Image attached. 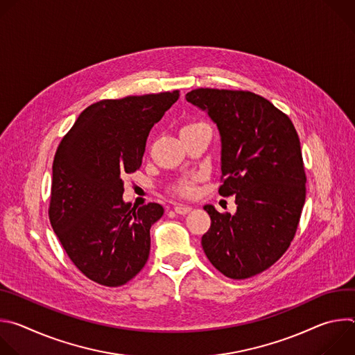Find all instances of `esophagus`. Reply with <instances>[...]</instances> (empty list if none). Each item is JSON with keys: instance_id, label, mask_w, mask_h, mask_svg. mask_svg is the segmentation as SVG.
I'll return each instance as SVG.
<instances>
[{"instance_id": "1", "label": "esophagus", "mask_w": 355, "mask_h": 355, "mask_svg": "<svg viewBox=\"0 0 355 355\" xmlns=\"http://www.w3.org/2000/svg\"><path fill=\"white\" fill-rule=\"evenodd\" d=\"M192 208L191 207H185V205H177L174 207V212L178 215H187L188 212H191Z\"/></svg>"}]
</instances>
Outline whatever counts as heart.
Returning a JSON list of instances; mask_svg holds the SVG:
<instances>
[{
	"mask_svg": "<svg viewBox=\"0 0 355 355\" xmlns=\"http://www.w3.org/2000/svg\"><path fill=\"white\" fill-rule=\"evenodd\" d=\"M181 193L182 195H192L193 193V188L189 184H185L184 187H181Z\"/></svg>",
	"mask_w": 355,
	"mask_h": 355,
	"instance_id": "b5f03b06",
	"label": "heart"
}]
</instances>
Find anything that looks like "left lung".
I'll use <instances>...</instances> for the list:
<instances>
[{"label": "left lung", "mask_w": 355, "mask_h": 355, "mask_svg": "<svg viewBox=\"0 0 355 355\" xmlns=\"http://www.w3.org/2000/svg\"><path fill=\"white\" fill-rule=\"evenodd\" d=\"M208 114L220 136L219 188L234 195L233 215L204 209L211 227L202 247L223 275L244 279L270 268L289 247L305 205L306 177L291 119L248 91L198 88L185 95Z\"/></svg>", "instance_id": "left-lung-1"}]
</instances>
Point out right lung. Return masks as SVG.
Masks as SVG:
<instances>
[{
    "mask_svg": "<svg viewBox=\"0 0 355 355\" xmlns=\"http://www.w3.org/2000/svg\"><path fill=\"white\" fill-rule=\"evenodd\" d=\"M180 98L178 91L104 99L85 108L58 147L49 218L67 256L91 281L121 286L146 264L159 204L125 202L147 136Z\"/></svg>",
    "mask_w": 355,
    "mask_h": 355,
    "instance_id": "obj_1",
    "label": "right lung"
}]
</instances>
